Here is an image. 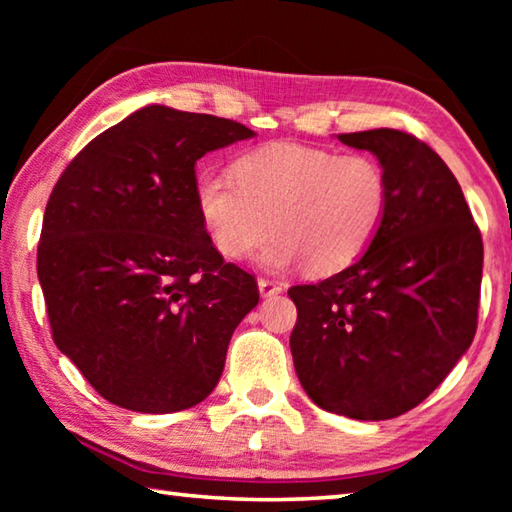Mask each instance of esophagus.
<instances>
[{"label":"esophagus","instance_id":"34e87169","mask_svg":"<svg viewBox=\"0 0 512 512\" xmlns=\"http://www.w3.org/2000/svg\"><path fill=\"white\" fill-rule=\"evenodd\" d=\"M257 287H259V296L262 298H273L277 293H282L280 284L271 280H257Z\"/></svg>","mask_w":512,"mask_h":512}]
</instances>
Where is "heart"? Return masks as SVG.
Returning a JSON list of instances; mask_svg holds the SVG:
<instances>
[{"instance_id": "heart-1", "label": "heart", "mask_w": 512, "mask_h": 512, "mask_svg": "<svg viewBox=\"0 0 512 512\" xmlns=\"http://www.w3.org/2000/svg\"><path fill=\"white\" fill-rule=\"evenodd\" d=\"M391 203L386 169L368 153L268 144L241 153L232 176L205 169L194 180V207L216 253L237 262L262 253L273 273L307 264L329 275L366 253Z\"/></svg>"}]
</instances>
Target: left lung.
I'll use <instances>...</instances> for the list:
<instances>
[{
  "label": "left lung",
  "instance_id": "1",
  "mask_svg": "<svg viewBox=\"0 0 512 512\" xmlns=\"http://www.w3.org/2000/svg\"><path fill=\"white\" fill-rule=\"evenodd\" d=\"M386 169L391 203L357 262L291 287V354L305 393L352 420H391L443 384L476 332L483 241L436 151L393 128L336 135Z\"/></svg>",
  "mask_w": 512,
  "mask_h": 512
}]
</instances>
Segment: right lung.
Instances as JSON below:
<instances>
[{"label":"right lung","instance_id":"obj_1","mask_svg":"<svg viewBox=\"0 0 512 512\" xmlns=\"http://www.w3.org/2000/svg\"><path fill=\"white\" fill-rule=\"evenodd\" d=\"M255 133L169 106L135 110L49 196L38 280L58 350L121 409L173 413L219 384L255 277L225 264L194 207L196 162Z\"/></svg>","mask_w":512,"mask_h":512}]
</instances>
